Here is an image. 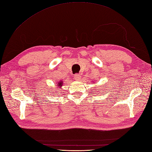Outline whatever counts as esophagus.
I'll return each mask as SVG.
<instances>
[{
	"label": "esophagus",
	"mask_w": 152,
	"mask_h": 152,
	"mask_svg": "<svg viewBox=\"0 0 152 152\" xmlns=\"http://www.w3.org/2000/svg\"><path fill=\"white\" fill-rule=\"evenodd\" d=\"M74 76H75V78L77 81H79L81 79V76H80V75H79V74H76V75H75Z\"/></svg>",
	"instance_id": "34e87169"
}]
</instances>
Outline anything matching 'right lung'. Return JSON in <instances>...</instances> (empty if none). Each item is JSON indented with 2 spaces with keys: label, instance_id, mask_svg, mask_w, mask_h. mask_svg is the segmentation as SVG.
Returning a JSON list of instances; mask_svg holds the SVG:
<instances>
[{
  "label": "right lung",
  "instance_id": "right-lung-1",
  "mask_svg": "<svg viewBox=\"0 0 152 152\" xmlns=\"http://www.w3.org/2000/svg\"><path fill=\"white\" fill-rule=\"evenodd\" d=\"M62 85H63V82H62V81H60L59 83H58V87H61Z\"/></svg>",
  "mask_w": 152,
  "mask_h": 152
}]
</instances>
